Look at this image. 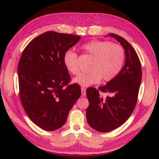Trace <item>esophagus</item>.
<instances>
[{
  "instance_id": "esophagus-1",
  "label": "esophagus",
  "mask_w": 159,
  "mask_h": 159,
  "mask_svg": "<svg viewBox=\"0 0 159 159\" xmlns=\"http://www.w3.org/2000/svg\"><path fill=\"white\" fill-rule=\"evenodd\" d=\"M81 91H82V95L83 97H85L86 95V89L84 87L81 88Z\"/></svg>"
}]
</instances>
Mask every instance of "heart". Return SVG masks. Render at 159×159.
<instances>
[{
  "instance_id": "obj_1",
  "label": "heart",
  "mask_w": 159,
  "mask_h": 159,
  "mask_svg": "<svg viewBox=\"0 0 159 159\" xmlns=\"http://www.w3.org/2000/svg\"><path fill=\"white\" fill-rule=\"evenodd\" d=\"M82 49L93 57L89 69L73 79V82L82 86L95 84L102 80L108 82L113 80L120 71L124 64V49L118 44L108 40H92L82 46ZM77 54L72 50L66 51L63 56V63L70 73H79Z\"/></svg>"
}]
</instances>
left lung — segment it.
Here are the masks:
<instances>
[{"label": "left lung", "instance_id": "left-lung-1", "mask_svg": "<svg viewBox=\"0 0 159 159\" xmlns=\"http://www.w3.org/2000/svg\"><path fill=\"white\" fill-rule=\"evenodd\" d=\"M108 36L122 45L126 62L119 73L106 85L98 89L89 88L86 90L89 101L87 121L91 128L100 132L115 129L128 120L136 106L142 79L141 64L134 48L119 35L110 33ZM99 91L111 95L103 98Z\"/></svg>", "mask_w": 159, "mask_h": 159}]
</instances>
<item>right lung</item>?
I'll return each instance as SVG.
<instances>
[{
    "label": "right lung",
    "instance_id": "1",
    "mask_svg": "<svg viewBox=\"0 0 159 159\" xmlns=\"http://www.w3.org/2000/svg\"><path fill=\"white\" fill-rule=\"evenodd\" d=\"M80 37L53 31L32 40L24 49L18 65L20 98L25 112L46 131L59 129L81 95L78 84L63 63L64 53Z\"/></svg>",
    "mask_w": 159,
    "mask_h": 159
}]
</instances>
